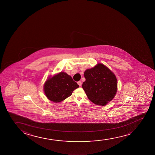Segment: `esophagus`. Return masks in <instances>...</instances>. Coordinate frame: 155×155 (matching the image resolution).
Masks as SVG:
<instances>
[{
  "instance_id": "34e87169",
  "label": "esophagus",
  "mask_w": 155,
  "mask_h": 155,
  "mask_svg": "<svg viewBox=\"0 0 155 155\" xmlns=\"http://www.w3.org/2000/svg\"><path fill=\"white\" fill-rule=\"evenodd\" d=\"M78 85L81 87V85H82V82H81V81H78Z\"/></svg>"
}]
</instances>
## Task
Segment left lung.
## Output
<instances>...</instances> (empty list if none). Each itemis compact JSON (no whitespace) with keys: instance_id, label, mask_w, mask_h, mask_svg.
<instances>
[{"instance_id":"obj_1","label":"left lung","mask_w":155,"mask_h":155,"mask_svg":"<svg viewBox=\"0 0 155 155\" xmlns=\"http://www.w3.org/2000/svg\"><path fill=\"white\" fill-rule=\"evenodd\" d=\"M86 80L82 87L87 97L93 103L105 105L114 99L117 91V80L115 75L102 64L85 71Z\"/></svg>"}]
</instances>
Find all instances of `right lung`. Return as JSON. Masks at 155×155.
Returning a JSON list of instances; mask_svg holds the SVG:
<instances>
[{
    "instance_id": "1",
    "label": "right lung",
    "mask_w": 155,
    "mask_h": 155,
    "mask_svg": "<svg viewBox=\"0 0 155 155\" xmlns=\"http://www.w3.org/2000/svg\"><path fill=\"white\" fill-rule=\"evenodd\" d=\"M78 87L72 77L66 73L61 72L46 81L44 90L48 99L57 103L71 96Z\"/></svg>"
}]
</instances>
